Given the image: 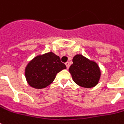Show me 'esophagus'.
<instances>
[{
	"label": "esophagus",
	"instance_id": "obj_1",
	"mask_svg": "<svg viewBox=\"0 0 124 124\" xmlns=\"http://www.w3.org/2000/svg\"><path fill=\"white\" fill-rule=\"evenodd\" d=\"M65 64H66V68H67V69H68V68H70V63H69V62H66V63H65Z\"/></svg>",
	"mask_w": 124,
	"mask_h": 124
}]
</instances>
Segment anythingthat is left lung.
Here are the masks:
<instances>
[{
	"instance_id": "8db88e82",
	"label": "left lung",
	"mask_w": 124,
	"mask_h": 124,
	"mask_svg": "<svg viewBox=\"0 0 124 124\" xmlns=\"http://www.w3.org/2000/svg\"><path fill=\"white\" fill-rule=\"evenodd\" d=\"M73 64L69 71L73 81L80 86L91 88L95 86L100 77V71L96 63L91 61L82 54H77L73 58Z\"/></svg>"
}]
</instances>
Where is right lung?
Returning a JSON list of instances; mask_svg holds the SVG:
<instances>
[{
  "label": "right lung",
  "mask_w": 124,
  "mask_h": 124,
  "mask_svg": "<svg viewBox=\"0 0 124 124\" xmlns=\"http://www.w3.org/2000/svg\"><path fill=\"white\" fill-rule=\"evenodd\" d=\"M66 68L59 56L49 52L34 58L26 68L25 75L30 85L42 89L51 84L56 74Z\"/></svg>",
  "instance_id": "right-lung-1"
}]
</instances>
